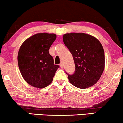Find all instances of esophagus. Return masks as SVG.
Here are the masks:
<instances>
[{"instance_id":"34e87169","label":"esophagus","mask_w":123,"mask_h":123,"mask_svg":"<svg viewBox=\"0 0 123 123\" xmlns=\"http://www.w3.org/2000/svg\"><path fill=\"white\" fill-rule=\"evenodd\" d=\"M60 67L61 68H62L63 67V63H62V62H61L60 63Z\"/></svg>"}]
</instances>
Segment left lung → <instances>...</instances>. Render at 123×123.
I'll list each match as a JSON object with an SVG mask.
<instances>
[{"label": "left lung", "instance_id": "1", "mask_svg": "<svg viewBox=\"0 0 123 123\" xmlns=\"http://www.w3.org/2000/svg\"><path fill=\"white\" fill-rule=\"evenodd\" d=\"M63 41L72 54L75 71L68 74L72 85L84 89L95 84L102 75L105 67V53L98 39L83 33H66Z\"/></svg>", "mask_w": 123, "mask_h": 123}]
</instances>
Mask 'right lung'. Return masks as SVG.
<instances>
[{"instance_id":"obj_1","label":"right lung","mask_w":123,"mask_h":123,"mask_svg":"<svg viewBox=\"0 0 123 123\" xmlns=\"http://www.w3.org/2000/svg\"><path fill=\"white\" fill-rule=\"evenodd\" d=\"M56 37L53 33H37L26 39L19 48V70L25 81L33 87L43 88L49 86L60 68L54 63L49 51Z\"/></svg>"}]
</instances>
